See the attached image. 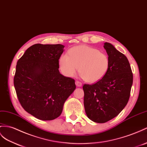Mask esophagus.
<instances>
[{"instance_id":"esophagus-1","label":"esophagus","mask_w":147,"mask_h":147,"mask_svg":"<svg viewBox=\"0 0 147 147\" xmlns=\"http://www.w3.org/2000/svg\"><path fill=\"white\" fill-rule=\"evenodd\" d=\"M75 83H76V85L78 86V87H81V86H82V83L80 81H76Z\"/></svg>"}]
</instances>
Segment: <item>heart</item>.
I'll list each match as a JSON object with an SVG mask.
<instances>
[{"instance_id":"1","label":"heart","mask_w":147,"mask_h":147,"mask_svg":"<svg viewBox=\"0 0 147 147\" xmlns=\"http://www.w3.org/2000/svg\"><path fill=\"white\" fill-rule=\"evenodd\" d=\"M59 66L66 76L73 77L78 70L81 76L89 82L100 80L109 67L108 56L98 49L78 45L71 48L68 55L63 54L59 59Z\"/></svg>"}]
</instances>
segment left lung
<instances>
[{"mask_svg": "<svg viewBox=\"0 0 147 147\" xmlns=\"http://www.w3.org/2000/svg\"><path fill=\"white\" fill-rule=\"evenodd\" d=\"M109 59V67L96 83L85 84L84 106L92 121L105 123L119 115L129 101L133 74L126 56L109 43H104Z\"/></svg>", "mask_w": 147, "mask_h": 147, "instance_id": "obj_1", "label": "left lung"}]
</instances>
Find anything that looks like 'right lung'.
Here are the masks:
<instances>
[{"label": "right lung", "mask_w": 147, "mask_h": 147, "mask_svg": "<svg viewBox=\"0 0 147 147\" xmlns=\"http://www.w3.org/2000/svg\"><path fill=\"white\" fill-rule=\"evenodd\" d=\"M63 45L35 44L18 60L13 79L18 100L25 111L42 120L61 115L76 89L75 81L59 71Z\"/></svg>", "instance_id": "1"}]
</instances>
